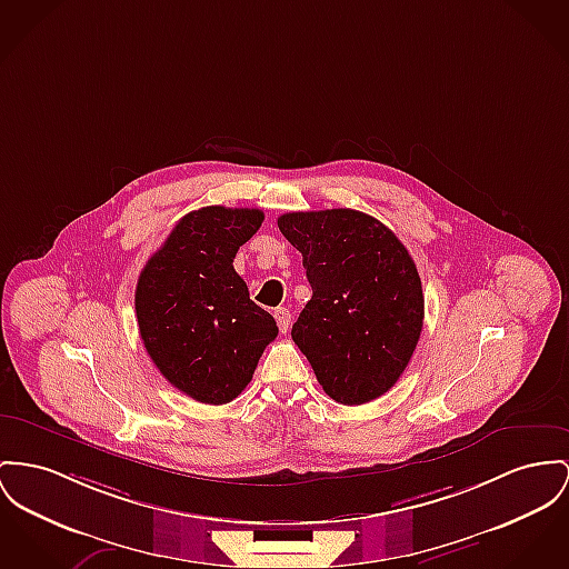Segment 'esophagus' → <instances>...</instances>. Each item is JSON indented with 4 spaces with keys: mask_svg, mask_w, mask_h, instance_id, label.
<instances>
[{
    "mask_svg": "<svg viewBox=\"0 0 569 569\" xmlns=\"http://www.w3.org/2000/svg\"><path fill=\"white\" fill-rule=\"evenodd\" d=\"M273 317H276V321H278L280 332L287 335L289 328H291V312H289V308H282V306L276 308V310H273Z\"/></svg>",
    "mask_w": 569,
    "mask_h": 569,
    "instance_id": "obj_1",
    "label": "esophagus"
}]
</instances>
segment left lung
<instances>
[{
	"label": "left lung",
	"instance_id": "1",
	"mask_svg": "<svg viewBox=\"0 0 569 569\" xmlns=\"http://www.w3.org/2000/svg\"><path fill=\"white\" fill-rule=\"evenodd\" d=\"M280 232L302 252L312 298L291 337L335 401L388 392L417 349L425 298L417 266L390 228L353 209L293 211Z\"/></svg>",
	"mask_w": 569,
	"mask_h": 569
}]
</instances>
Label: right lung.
<instances>
[{
	"mask_svg": "<svg viewBox=\"0 0 569 569\" xmlns=\"http://www.w3.org/2000/svg\"><path fill=\"white\" fill-rule=\"evenodd\" d=\"M261 209L202 207L183 216L136 287L140 337L159 373L200 403L222 406L250 383L273 317L250 300L237 250L263 224Z\"/></svg>",
	"mask_w": 569,
	"mask_h": 569,
	"instance_id": "obj_1",
	"label": "right lung"
}]
</instances>
